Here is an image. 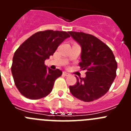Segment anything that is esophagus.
<instances>
[{
  "label": "esophagus",
  "mask_w": 131,
  "mask_h": 131,
  "mask_svg": "<svg viewBox=\"0 0 131 131\" xmlns=\"http://www.w3.org/2000/svg\"><path fill=\"white\" fill-rule=\"evenodd\" d=\"M63 75H64V76H69V73H68V72H66V71H64V72H63Z\"/></svg>",
  "instance_id": "esophagus-1"
}]
</instances>
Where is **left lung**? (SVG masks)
Returning <instances> with one entry per match:
<instances>
[{"label":"left lung","instance_id":"left-lung-1","mask_svg":"<svg viewBox=\"0 0 131 131\" xmlns=\"http://www.w3.org/2000/svg\"><path fill=\"white\" fill-rule=\"evenodd\" d=\"M81 47L79 66L86 69V77L77 79L69 86L72 95L84 102H92L109 91L116 77L117 64L112 50L94 36L83 32L69 31Z\"/></svg>","mask_w":131,"mask_h":131}]
</instances>
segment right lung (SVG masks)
Segmentation results:
<instances>
[{"mask_svg": "<svg viewBox=\"0 0 131 131\" xmlns=\"http://www.w3.org/2000/svg\"><path fill=\"white\" fill-rule=\"evenodd\" d=\"M69 37L65 31H39L16 50L11 70L16 87L23 96L37 100L51 92L55 80L62 75V71L48 68L45 61Z\"/></svg>", "mask_w": 131, "mask_h": 131, "instance_id": "right-lung-1", "label": "right lung"}]
</instances>
